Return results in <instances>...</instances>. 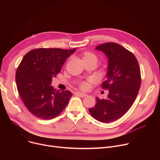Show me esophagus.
I'll return each instance as SVG.
<instances>
[{
    "instance_id": "34e87169",
    "label": "esophagus",
    "mask_w": 160,
    "mask_h": 160,
    "mask_svg": "<svg viewBox=\"0 0 160 160\" xmlns=\"http://www.w3.org/2000/svg\"><path fill=\"white\" fill-rule=\"evenodd\" d=\"M77 94L78 96L79 97H86L88 95L86 94V93H82V92H77Z\"/></svg>"
}]
</instances>
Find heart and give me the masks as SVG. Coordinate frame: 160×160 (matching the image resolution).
Returning a JSON list of instances; mask_svg holds the SVG:
<instances>
[{"label":"heart","mask_w":160,"mask_h":160,"mask_svg":"<svg viewBox=\"0 0 160 160\" xmlns=\"http://www.w3.org/2000/svg\"><path fill=\"white\" fill-rule=\"evenodd\" d=\"M83 61H92V62H94L95 63L97 62V56L90 52H85L83 53ZM82 88H85L87 86L86 83L83 82L81 84Z\"/></svg>","instance_id":"b5f03b06"}]
</instances>
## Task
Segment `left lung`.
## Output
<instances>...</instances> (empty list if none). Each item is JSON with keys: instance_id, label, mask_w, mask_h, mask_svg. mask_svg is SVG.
Instances as JSON below:
<instances>
[{"instance_id": "obj_1", "label": "left lung", "mask_w": 160, "mask_h": 160, "mask_svg": "<svg viewBox=\"0 0 160 160\" xmlns=\"http://www.w3.org/2000/svg\"><path fill=\"white\" fill-rule=\"evenodd\" d=\"M107 57L108 67L102 88L109 89L106 99L96 97L94 107L89 108L92 117L102 122L118 119L130 108L141 86V72L136 58L115 43L96 47Z\"/></svg>"}]
</instances>
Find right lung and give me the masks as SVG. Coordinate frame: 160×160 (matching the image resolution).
<instances>
[{
  "mask_svg": "<svg viewBox=\"0 0 160 160\" xmlns=\"http://www.w3.org/2000/svg\"><path fill=\"white\" fill-rule=\"evenodd\" d=\"M75 50L41 48L30 50L22 58L16 71L17 88L25 106L39 118H54L72 96L69 91H56L51 83Z\"/></svg>",
  "mask_w": 160,
  "mask_h": 160,
  "instance_id": "add662e5",
  "label": "right lung"
}]
</instances>
